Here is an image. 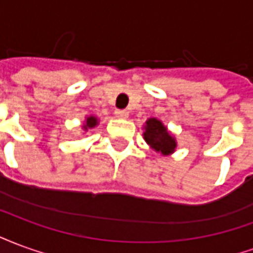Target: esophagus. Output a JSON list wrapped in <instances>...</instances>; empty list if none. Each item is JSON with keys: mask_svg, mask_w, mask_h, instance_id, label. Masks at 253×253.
<instances>
[{"mask_svg": "<svg viewBox=\"0 0 253 253\" xmlns=\"http://www.w3.org/2000/svg\"><path fill=\"white\" fill-rule=\"evenodd\" d=\"M115 115L118 118H121V119H126L127 116H128V111L126 110H116L115 111Z\"/></svg>", "mask_w": 253, "mask_h": 253, "instance_id": "esophagus-1", "label": "esophagus"}]
</instances>
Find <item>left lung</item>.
Masks as SVG:
<instances>
[{"label": "left lung", "instance_id": "left-lung-1", "mask_svg": "<svg viewBox=\"0 0 253 253\" xmlns=\"http://www.w3.org/2000/svg\"><path fill=\"white\" fill-rule=\"evenodd\" d=\"M146 131L143 132L145 141L159 153L169 154L176 148V142L173 138L170 137L169 132L163 126V123L157 119H149L146 122Z\"/></svg>", "mask_w": 253, "mask_h": 253}]
</instances>
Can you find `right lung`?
Listing matches in <instances>:
<instances>
[{
  "label": "right lung",
  "instance_id": "obj_1",
  "mask_svg": "<svg viewBox=\"0 0 253 253\" xmlns=\"http://www.w3.org/2000/svg\"><path fill=\"white\" fill-rule=\"evenodd\" d=\"M97 125V119L93 118V116H90L86 119V125H84V130H88V128H92Z\"/></svg>",
  "mask_w": 253,
  "mask_h": 253
}]
</instances>
